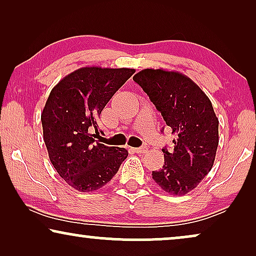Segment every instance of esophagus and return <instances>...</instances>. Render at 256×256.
<instances>
[{
	"label": "esophagus",
	"mask_w": 256,
	"mask_h": 256,
	"mask_svg": "<svg viewBox=\"0 0 256 256\" xmlns=\"http://www.w3.org/2000/svg\"><path fill=\"white\" fill-rule=\"evenodd\" d=\"M146 150H148L146 146H140V148H135L134 152H138V154H143V152H146Z\"/></svg>",
	"instance_id": "34e87169"
}]
</instances>
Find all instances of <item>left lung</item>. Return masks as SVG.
<instances>
[{
  "mask_svg": "<svg viewBox=\"0 0 256 256\" xmlns=\"http://www.w3.org/2000/svg\"><path fill=\"white\" fill-rule=\"evenodd\" d=\"M172 134L174 150L162 149L164 166L152 180L168 194H188L204 180L214 163L219 121L208 96L180 72L146 68L134 76Z\"/></svg>",
  "mask_w": 256,
  "mask_h": 256,
  "instance_id": "obj_1",
  "label": "left lung"
}]
</instances>
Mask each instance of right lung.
I'll use <instances>...</instances> for the list:
<instances>
[{"label":"right lung","mask_w":256,"mask_h":256,"mask_svg":"<svg viewBox=\"0 0 256 256\" xmlns=\"http://www.w3.org/2000/svg\"><path fill=\"white\" fill-rule=\"evenodd\" d=\"M132 68H82L62 78L42 113L48 157L62 180L80 192L96 191L118 172L128 152L96 142L98 118Z\"/></svg>","instance_id":"obj_1"}]
</instances>
